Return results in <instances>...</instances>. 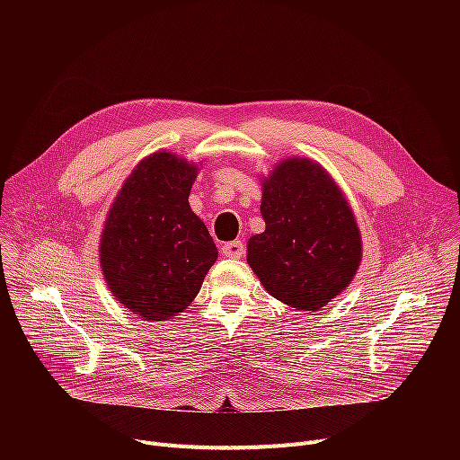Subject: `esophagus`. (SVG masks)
<instances>
[{"instance_id":"obj_1","label":"esophagus","mask_w":460,"mask_h":460,"mask_svg":"<svg viewBox=\"0 0 460 460\" xmlns=\"http://www.w3.org/2000/svg\"><path fill=\"white\" fill-rule=\"evenodd\" d=\"M222 255L240 259L244 255V244L240 243V240H233V243H227V244L222 246Z\"/></svg>"}]
</instances>
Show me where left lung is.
I'll return each instance as SVG.
<instances>
[{
	"label": "left lung",
	"mask_w": 460,
	"mask_h": 460,
	"mask_svg": "<svg viewBox=\"0 0 460 460\" xmlns=\"http://www.w3.org/2000/svg\"><path fill=\"white\" fill-rule=\"evenodd\" d=\"M264 231L248 264L276 300L315 313L341 295L361 262V233L341 188L311 158H285L261 179Z\"/></svg>",
	"instance_id": "8db88e82"
}]
</instances>
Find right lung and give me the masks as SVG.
Masks as SVG:
<instances>
[{
    "label": "right lung",
    "mask_w": 460,
    "mask_h": 460,
    "mask_svg": "<svg viewBox=\"0 0 460 460\" xmlns=\"http://www.w3.org/2000/svg\"><path fill=\"white\" fill-rule=\"evenodd\" d=\"M199 164L169 151L145 156L106 216L99 259L115 300L141 321H169L198 296L217 259L188 198Z\"/></svg>",
    "instance_id": "1"
}]
</instances>
